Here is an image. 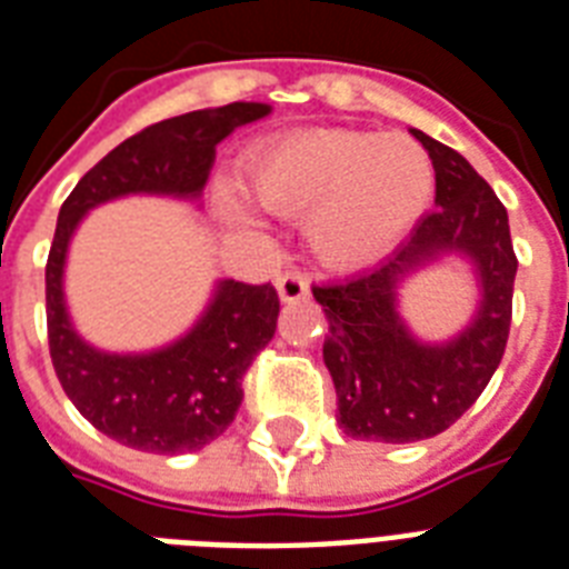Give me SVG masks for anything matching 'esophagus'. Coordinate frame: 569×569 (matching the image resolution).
I'll use <instances>...</instances> for the list:
<instances>
[{
	"label": "esophagus",
	"instance_id": "34e87169",
	"mask_svg": "<svg viewBox=\"0 0 569 569\" xmlns=\"http://www.w3.org/2000/svg\"><path fill=\"white\" fill-rule=\"evenodd\" d=\"M277 295L283 303H298L310 295V280L301 271H286L277 277Z\"/></svg>",
	"mask_w": 569,
	"mask_h": 569
}]
</instances>
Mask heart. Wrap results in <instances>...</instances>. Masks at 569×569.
Wrapping results in <instances>:
<instances>
[{
	"instance_id": "obj_1",
	"label": "heart",
	"mask_w": 569,
	"mask_h": 569,
	"mask_svg": "<svg viewBox=\"0 0 569 569\" xmlns=\"http://www.w3.org/2000/svg\"><path fill=\"white\" fill-rule=\"evenodd\" d=\"M248 180L268 212L303 218L316 259L360 268L422 218L433 194V164L425 147L401 132L307 129L250 156ZM212 200L223 218L248 214V197L232 182H218Z\"/></svg>"
}]
</instances>
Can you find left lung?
<instances>
[{"label":"left lung","mask_w":569,"mask_h":569,"mask_svg":"<svg viewBox=\"0 0 569 569\" xmlns=\"http://www.w3.org/2000/svg\"><path fill=\"white\" fill-rule=\"evenodd\" d=\"M413 136L437 177L431 212L378 268L342 283L312 286L330 325L325 366L337 387V419L357 440L416 442L446 431L485 392L511 330L517 257L502 200L458 150L419 129ZM442 252H460L477 266L482 303L463 335L428 347L403 328L395 289Z\"/></svg>","instance_id":"8db88e82"}]
</instances>
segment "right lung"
I'll return each instance as SVG.
<instances>
[{
  "label": "right lung",
  "instance_id": "right-lung-1",
  "mask_svg": "<svg viewBox=\"0 0 569 569\" xmlns=\"http://www.w3.org/2000/svg\"><path fill=\"white\" fill-rule=\"evenodd\" d=\"M268 111L266 102H230L141 129L93 164L58 212L47 259L49 357L76 410L129 449L186 455L218 440L239 413L244 372L274 337L280 298L271 283L221 280L200 321L173 346L109 355L88 346L67 316L70 239L88 209L114 197H197L212 171L214 147Z\"/></svg>",
  "mask_w": 569,
  "mask_h": 569
}]
</instances>
